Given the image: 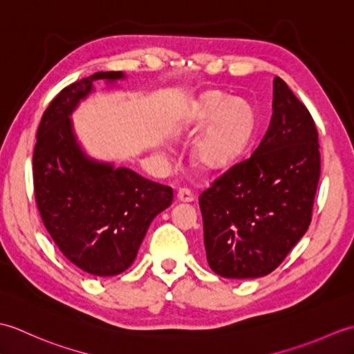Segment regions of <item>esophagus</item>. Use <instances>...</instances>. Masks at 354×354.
<instances>
[{
  "label": "esophagus",
  "mask_w": 354,
  "mask_h": 354,
  "mask_svg": "<svg viewBox=\"0 0 354 354\" xmlns=\"http://www.w3.org/2000/svg\"><path fill=\"white\" fill-rule=\"evenodd\" d=\"M176 198L179 202H192L194 201V194L189 189H179Z\"/></svg>",
  "instance_id": "esophagus-1"
}]
</instances>
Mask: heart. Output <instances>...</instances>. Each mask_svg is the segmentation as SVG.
<instances>
[{
  "label": "heart",
  "mask_w": 354,
  "mask_h": 354,
  "mask_svg": "<svg viewBox=\"0 0 354 354\" xmlns=\"http://www.w3.org/2000/svg\"><path fill=\"white\" fill-rule=\"evenodd\" d=\"M209 121L194 145V160L205 169L231 164L250 138L254 127L252 108L245 100H231L221 93L202 97L189 115L190 127Z\"/></svg>",
  "instance_id": "heart-1"
}]
</instances>
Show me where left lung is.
<instances>
[{"mask_svg":"<svg viewBox=\"0 0 354 354\" xmlns=\"http://www.w3.org/2000/svg\"><path fill=\"white\" fill-rule=\"evenodd\" d=\"M272 118L251 156L201 193L208 265L225 278H257L281 265L312 221L321 175L310 112L280 77Z\"/></svg>","mask_w":354,"mask_h":354,"instance_id":"obj_1","label":"left lung"}]
</instances>
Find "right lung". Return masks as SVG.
<instances>
[{
	"mask_svg": "<svg viewBox=\"0 0 354 354\" xmlns=\"http://www.w3.org/2000/svg\"><path fill=\"white\" fill-rule=\"evenodd\" d=\"M122 71L95 73L65 86L45 109L33 150L37 209L56 246L85 272L112 277L129 268L153 217L173 190L129 169L89 160L73 133L70 115L93 91Z\"/></svg>",
	"mask_w": 354,
	"mask_h": 354,
	"instance_id": "add662e5",
	"label": "right lung"
}]
</instances>
